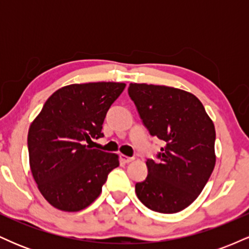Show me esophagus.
Wrapping results in <instances>:
<instances>
[{"label":"esophagus","mask_w":249,"mask_h":249,"mask_svg":"<svg viewBox=\"0 0 249 249\" xmlns=\"http://www.w3.org/2000/svg\"><path fill=\"white\" fill-rule=\"evenodd\" d=\"M119 158H121V160L124 162V164H128V162H131L133 160V158L125 156V154H121V157H119Z\"/></svg>","instance_id":"34e87169"}]
</instances>
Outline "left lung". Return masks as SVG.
<instances>
[{
	"label": "left lung",
	"instance_id": "obj_1",
	"mask_svg": "<svg viewBox=\"0 0 249 249\" xmlns=\"http://www.w3.org/2000/svg\"><path fill=\"white\" fill-rule=\"evenodd\" d=\"M128 95L151 136L165 142L159 160L146 161L137 196L156 212H180L198 198L215 166L212 119L196 96L180 89L131 83Z\"/></svg>",
	"mask_w": 249,
	"mask_h": 249
}]
</instances>
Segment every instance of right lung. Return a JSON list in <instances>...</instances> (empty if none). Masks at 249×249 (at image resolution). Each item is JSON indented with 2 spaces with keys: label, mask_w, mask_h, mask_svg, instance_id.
<instances>
[{
  "label": "right lung",
  "mask_w": 249,
  "mask_h": 249,
  "mask_svg": "<svg viewBox=\"0 0 249 249\" xmlns=\"http://www.w3.org/2000/svg\"><path fill=\"white\" fill-rule=\"evenodd\" d=\"M126 84L83 83L63 87L51 95L28 132L30 170L39 192L64 212H78L98 198L119 157L90 148L102 138L111 104Z\"/></svg>",
  "instance_id": "obj_1"
}]
</instances>
